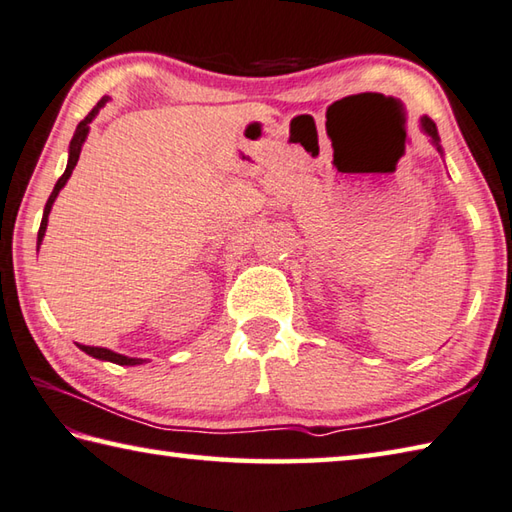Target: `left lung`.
I'll return each instance as SVG.
<instances>
[{"mask_svg":"<svg viewBox=\"0 0 512 512\" xmlns=\"http://www.w3.org/2000/svg\"><path fill=\"white\" fill-rule=\"evenodd\" d=\"M419 126H422V133L430 139V144H433L435 148H437V153L444 157V148H442V139H439V133H437V126H435V122L430 117H419Z\"/></svg>","mask_w":512,"mask_h":512,"instance_id":"obj_1","label":"left lung"}]
</instances>
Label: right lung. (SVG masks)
Segmentation results:
<instances>
[{
  "label": "right lung",
  "instance_id": "obj_1",
  "mask_svg": "<svg viewBox=\"0 0 512 512\" xmlns=\"http://www.w3.org/2000/svg\"><path fill=\"white\" fill-rule=\"evenodd\" d=\"M106 102H110V97H102V99H99L97 106H95L93 110H90V113L86 115V119H82V122H79L77 128H75V135H73V139H70V146H68V164H66V170H64V175L57 179L53 193H50L48 202H46V206H44L42 226H39V233H37V250H39V246H42V242H44L46 226H48V215H50V210H53V204H55V199H57V195H59V190H62V188L66 186V182L70 179V175H73V170H75V166H77L79 153H82V146H84L86 137H88V133H90V122H93V119L99 115V110H102V108L106 106ZM77 346L82 348L84 353L90 355V357L102 359V362H113V364H119V366H139V364L146 362V359H139V357L119 355V353H115V350H110V348L82 346V344H77Z\"/></svg>",
  "mask_w": 512,
  "mask_h": 512
}]
</instances>
